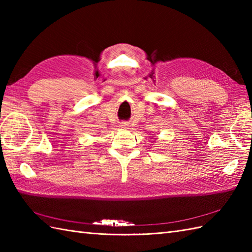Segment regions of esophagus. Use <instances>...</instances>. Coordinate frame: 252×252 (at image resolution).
<instances>
[{
    "mask_svg": "<svg viewBox=\"0 0 252 252\" xmlns=\"http://www.w3.org/2000/svg\"><path fill=\"white\" fill-rule=\"evenodd\" d=\"M121 129H129V123L127 122H121L120 123Z\"/></svg>",
    "mask_w": 252,
    "mask_h": 252,
    "instance_id": "obj_1",
    "label": "esophagus"
}]
</instances>
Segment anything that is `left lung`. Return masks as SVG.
Returning <instances> with one entry per match:
<instances>
[{
    "instance_id": "8db88e82",
    "label": "left lung",
    "mask_w": 252,
    "mask_h": 252,
    "mask_svg": "<svg viewBox=\"0 0 252 252\" xmlns=\"http://www.w3.org/2000/svg\"><path fill=\"white\" fill-rule=\"evenodd\" d=\"M153 142H154V141H153Z\"/></svg>"
}]
</instances>
